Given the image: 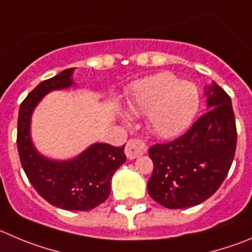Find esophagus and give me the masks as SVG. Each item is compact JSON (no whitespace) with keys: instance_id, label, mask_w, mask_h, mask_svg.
Instances as JSON below:
<instances>
[{"instance_id":"1","label":"esophagus","mask_w":252,"mask_h":252,"mask_svg":"<svg viewBox=\"0 0 252 252\" xmlns=\"http://www.w3.org/2000/svg\"><path fill=\"white\" fill-rule=\"evenodd\" d=\"M146 151H147V147H146L145 143L137 138H131L125 147V153H126L128 159H135V158L145 155Z\"/></svg>"}]
</instances>
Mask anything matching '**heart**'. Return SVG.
<instances>
[{"instance_id":"obj_1","label":"heart","mask_w":252,"mask_h":252,"mask_svg":"<svg viewBox=\"0 0 252 252\" xmlns=\"http://www.w3.org/2000/svg\"><path fill=\"white\" fill-rule=\"evenodd\" d=\"M199 92L190 81L171 73L138 80L128 101L136 115H148V126L159 137H173L188 127L199 109Z\"/></svg>"}]
</instances>
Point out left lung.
Wrapping results in <instances>:
<instances>
[{"mask_svg": "<svg viewBox=\"0 0 252 252\" xmlns=\"http://www.w3.org/2000/svg\"><path fill=\"white\" fill-rule=\"evenodd\" d=\"M207 95L209 110L184 135L148 151L153 162L148 194L168 209L190 208L210 198L235 156L238 133L231 99L217 84Z\"/></svg>", "mask_w": 252, "mask_h": 252, "instance_id": "8db88e82", "label": "left lung"}]
</instances>
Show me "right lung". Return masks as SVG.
I'll list each match as a JSON object with an SVG mask.
<instances>
[{"instance_id":"1","label":"right lung","mask_w":252,"mask_h":252,"mask_svg":"<svg viewBox=\"0 0 252 252\" xmlns=\"http://www.w3.org/2000/svg\"><path fill=\"white\" fill-rule=\"evenodd\" d=\"M73 68L38 84L20 106L17 148L28 181L37 193L54 207L65 210H92L110 195L112 174L125 163L124 148L95 143L71 160H52L33 147L30 135L31 115L47 93L73 84Z\"/></svg>"}]
</instances>
